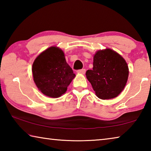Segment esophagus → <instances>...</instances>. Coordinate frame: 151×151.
Here are the masks:
<instances>
[{"label": "esophagus", "instance_id": "34e87169", "mask_svg": "<svg viewBox=\"0 0 151 151\" xmlns=\"http://www.w3.org/2000/svg\"><path fill=\"white\" fill-rule=\"evenodd\" d=\"M86 72V69L85 68H83V69H80L77 70L78 73H81V74H85Z\"/></svg>", "mask_w": 151, "mask_h": 151}]
</instances>
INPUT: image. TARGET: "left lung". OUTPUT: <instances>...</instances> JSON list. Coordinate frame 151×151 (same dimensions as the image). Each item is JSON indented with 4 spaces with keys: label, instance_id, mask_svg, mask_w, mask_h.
<instances>
[{
    "label": "left lung",
    "instance_id": "left-lung-1",
    "mask_svg": "<svg viewBox=\"0 0 151 151\" xmlns=\"http://www.w3.org/2000/svg\"><path fill=\"white\" fill-rule=\"evenodd\" d=\"M86 76L99 99L116 97L123 90L129 76V67L121 55L110 48L94 56L93 68Z\"/></svg>",
    "mask_w": 151,
    "mask_h": 151
}]
</instances>
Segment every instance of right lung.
<instances>
[{
  "label": "right lung",
  "mask_w": 151,
  "mask_h": 151,
  "mask_svg": "<svg viewBox=\"0 0 151 151\" xmlns=\"http://www.w3.org/2000/svg\"><path fill=\"white\" fill-rule=\"evenodd\" d=\"M32 71L38 88L52 98L65 93L75 76L62 50L55 47L48 48L38 56L33 63Z\"/></svg>",
  "instance_id": "1"
}]
</instances>
